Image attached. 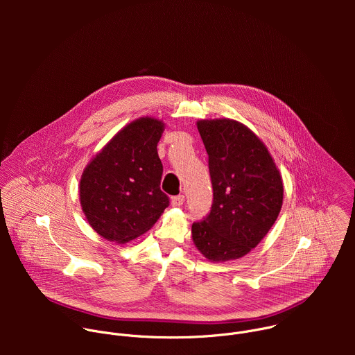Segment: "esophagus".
I'll return each instance as SVG.
<instances>
[{"instance_id":"34e87169","label":"esophagus","mask_w":355,"mask_h":355,"mask_svg":"<svg viewBox=\"0 0 355 355\" xmlns=\"http://www.w3.org/2000/svg\"><path fill=\"white\" fill-rule=\"evenodd\" d=\"M185 202V196L184 195H177L171 198V205L173 207H181Z\"/></svg>"}]
</instances>
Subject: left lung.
<instances>
[{"label": "left lung", "mask_w": 355, "mask_h": 355, "mask_svg": "<svg viewBox=\"0 0 355 355\" xmlns=\"http://www.w3.org/2000/svg\"><path fill=\"white\" fill-rule=\"evenodd\" d=\"M208 153L214 200L192 223V240L211 261L236 260L254 248L275 223L284 185L264 143L233 119L199 121Z\"/></svg>", "instance_id": "8db88e82"}]
</instances>
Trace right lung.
<instances>
[{
    "instance_id": "right-lung-1",
    "label": "right lung",
    "mask_w": 355,
    "mask_h": 355,
    "mask_svg": "<svg viewBox=\"0 0 355 355\" xmlns=\"http://www.w3.org/2000/svg\"><path fill=\"white\" fill-rule=\"evenodd\" d=\"M164 123L140 118L125 126L85 167L81 208L104 239L130 241L153 226L170 198L160 189L163 164L157 143Z\"/></svg>"
}]
</instances>
